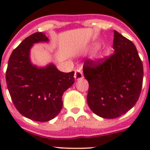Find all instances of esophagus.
<instances>
[{
	"label": "esophagus",
	"mask_w": 150,
	"mask_h": 150,
	"mask_svg": "<svg viewBox=\"0 0 150 150\" xmlns=\"http://www.w3.org/2000/svg\"><path fill=\"white\" fill-rule=\"evenodd\" d=\"M74 77H75V81H79V80L83 79V75L82 71L81 69H77V70H75Z\"/></svg>",
	"instance_id": "esophagus-1"
}]
</instances>
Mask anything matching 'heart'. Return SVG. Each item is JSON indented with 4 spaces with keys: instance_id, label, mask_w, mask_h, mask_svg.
Instances as JSON below:
<instances>
[{
    "instance_id": "heart-1",
    "label": "heart",
    "mask_w": 150,
    "mask_h": 150,
    "mask_svg": "<svg viewBox=\"0 0 150 150\" xmlns=\"http://www.w3.org/2000/svg\"><path fill=\"white\" fill-rule=\"evenodd\" d=\"M99 44H97V43H94V44L92 45L91 48H93V49H97V48H99ZM102 55H100V56H99V57H98V59H102Z\"/></svg>"
}]
</instances>
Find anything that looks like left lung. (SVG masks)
Listing matches in <instances>:
<instances>
[{
    "label": "left lung",
    "instance_id": "1",
    "mask_svg": "<svg viewBox=\"0 0 150 150\" xmlns=\"http://www.w3.org/2000/svg\"><path fill=\"white\" fill-rule=\"evenodd\" d=\"M113 48L110 58L88 59L83 65L89 83L88 104L96 115L107 119L120 117L135 105L143 82V64L135 45L115 30Z\"/></svg>",
    "mask_w": 150,
    "mask_h": 150
}]
</instances>
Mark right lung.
Wrapping results in <instances>:
<instances>
[{"label": "right lung", "mask_w": 150, "mask_h": 150, "mask_svg": "<svg viewBox=\"0 0 150 150\" xmlns=\"http://www.w3.org/2000/svg\"><path fill=\"white\" fill-rule=\"evenodd\" d=\"M43 33L25 38L11 53L6 80L13 103L20 114L38 122L54 119L62 108V95L75 83L74 72L59 70L53 63L40 67L33 64V45L48 43Z\"/></svg>", "instance_id": "right-lung-1"}]
</instances>
